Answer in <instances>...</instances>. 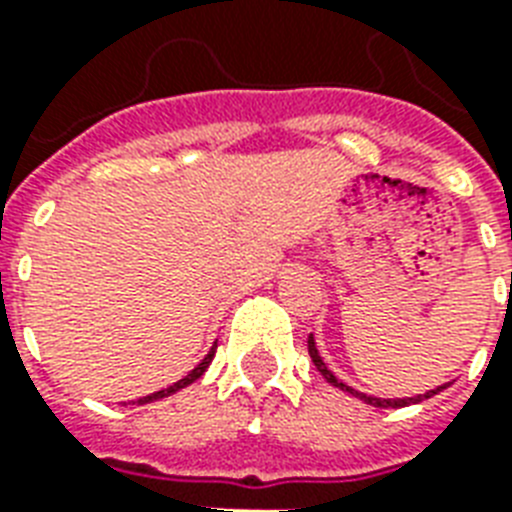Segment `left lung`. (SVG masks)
I'll return each mask as SVG.
<instances>
[{"instance_id":"1","label":"left lung","mask_w":512,"mask_h":512,"mask_svg":"<svg viewBox=\"0 0 512 512\" xmlns=\"http://www.w3.org/2000/svg\"><path fill=\"white\" fill-rule=\"evenodd\" d=\"M308 353H311L313 364H316V369H319V372L324 374V380H327L329 385H335V388L345 390V393H350V396L361 398V401H366V404L380 406V409H390V406H393V409H396V406L420 404V401H425V398H430V396H436L438 390H444V388H446V385H441V388H436V390H428V393H425V396H414V398H374V396H366V393H358V390H353V388H350V385H345V382L337 380L335 374L329 372L327 364H324V358H321V356H319V350H316V340H313V335L308 337Z\"/></svg>"}]
</instances>
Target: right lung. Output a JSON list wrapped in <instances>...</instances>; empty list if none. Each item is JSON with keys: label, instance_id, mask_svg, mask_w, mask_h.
I'll use <instances>...</instances> for the list:
<instances>
[{"label": "right lung", "instance_id": "1", "mask_svg": "<svg viewBox=\"0 0 512 512\" xmlns=\"http://www.w3.org/2000/svg\"><path fill=\"white\" fill-rule=\"evenodd\" d=\"M215 348H217V342L215 345H212V348H209V353L204 358H201V364H196L191 369V372L185 374L183 380H177L175 385H170V388H164V390H156V393H151V396H143V398H138V401H135V404H151V401H159V398H167V396H172V393H177V390L180 388H188V385H191V382H196L201 377V374L207 372V366L212 364V358H215Z\"/></svg>", "mask_w": 512, "mask_h": 512}]
</instances>
